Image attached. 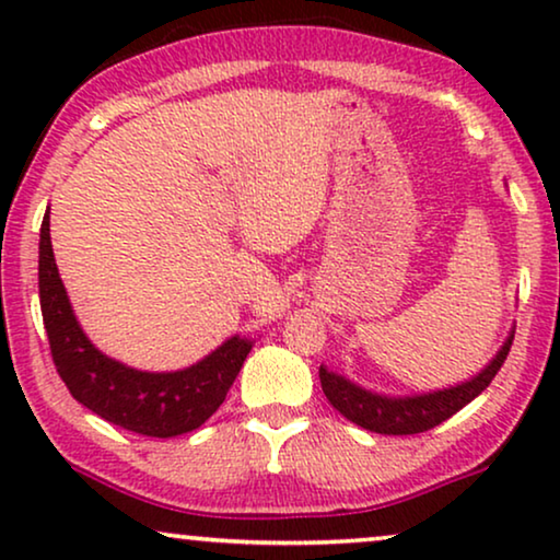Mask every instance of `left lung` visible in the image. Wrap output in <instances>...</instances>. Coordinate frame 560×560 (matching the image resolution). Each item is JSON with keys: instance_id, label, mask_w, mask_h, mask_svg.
<instances>
[{"instance_id": "obj_1", "label": "left lung", "mask_w": 560, "mask_h": 560, "mask_svg": "<svg viewBox=\"0 0 560 560\" xmlns=\"http://www.w3.org/2000/svg\"><path fill=\"white\" fill-rule=\"evenodd\" d=\"M512 339H515V331H510L492 362H489L479 374H474L471 380H466L462 385L454 387L433 389V393L400 397L380 395L372 393V389L359 387L357 382L347 380L339 372H331L324 364H320L318 370L320 387H324L328 402H331L343 418L366 428V431L385 435L423 433L431 431L435 425H441L443 420H448L454 412L462 410L464 405H469L474 397L485 393L489 382L494 380V374L500 372L504 359H508Z\"/></svg>"}]
</instances>
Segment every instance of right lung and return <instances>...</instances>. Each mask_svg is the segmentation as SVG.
Instances as JSON below:
<instances>
[{"label":"right lung","instance_id":"1","mask_svg":"<svg viewBox=\"0 0 560 560\" xmlns=\"http://www.w3.org/2000/svg\"><path fill=\"white\" fill-rule=\"evenodd\" d=\"M37 288L52 362L71 395L109 423L152 439H173L203 425L224 402L255 343L236 334L178 372H142L106 357L83 334L68 301L52 257L50 209L40 226Z\"/></svg>","mask_w":560,"mask_h":560}]
</instances>
